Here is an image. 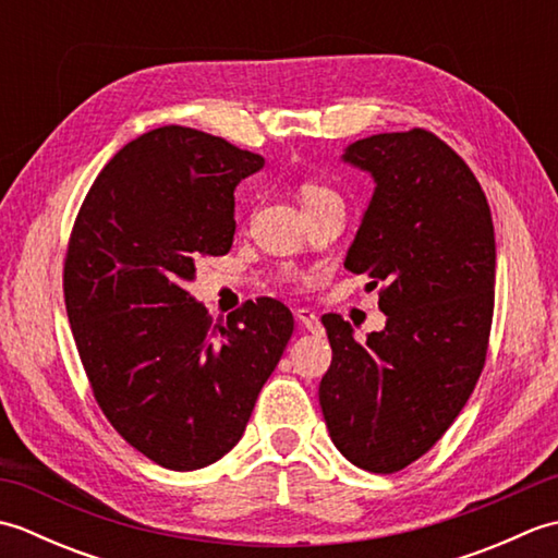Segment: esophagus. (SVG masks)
Wrapping results in <instances>:
<instances>
[{"label": "esophagus", "instance_id": "34e87169", "mask_svg": "<svg viewBox=\"0 0 558 558\" xmlns=\"http://www.w3.org/2000/svg\"><path fill=\"white\" fill-rule=\"evenodd\" d=\"M294 316H298V322L304 330H310V333H322L324 326H322V318H318L312 310H298L294 312Z\"/></svg>", "mask_w": 558, "mask_h": 558}]
</instances>
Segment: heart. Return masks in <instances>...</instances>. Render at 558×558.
Returning a JSON list of instances; mask_svg holds the SVG:
<instances>
[{"label": "heart", "instance_id": "1", "mask_svg": "<svg viewBox=\"0 0 558 558\" xmlns=\"http://www.w3.org/2000/svg\"><path fill=\"white\" fill-rule=\"evenodd\" d=\"M300 198H302L304 210H314L318 206L328 204V201H338L340 196L333 192V189L322 184V182L306 180V182L300 184Z\"/></svg>", "mask_w": 558, "mask_h": 558}]
</instances>
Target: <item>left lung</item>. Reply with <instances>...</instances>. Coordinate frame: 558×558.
<instances>
[{
	"label": "left lung",
	"mask_w": 558,
	"mask_h": 558,
	"mask_svg": "<svg viewBox=\"0 0 558 558\" xmlns=\"http://www.w3.org/2000/svg\"><path fill=\"white\" fill-rule=\"evenodd\" d=\"M342 160L374 177L345 268L378 292L386 328L357 342L338 314L318 386L328 434L352 465L390 475L422 458L465 408L487 360L496 242L477 177L424 129L354 141Z\"/></svg>",
	"instance_id": "left-lung-1"
}]
</instances>
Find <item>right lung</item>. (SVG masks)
<instances>
[{
  "label": "right lung",
  "mask_w": 558,
  "mask_h": 558,
  "mask_svg": "<svg viewBox=\"0 0 558 558\" xmlns=\"http://www.w3.org/2000/svg\"><path fill=\"white\" fill-rule=\"evenodd\" d=\"M264 158L160 126L105 165L76 216L64 302L100 410L138 453L198 470L240 441L292 336L278 300L213 322L186 292L201 256L230 252L234 186Z\"/></svg>",
  "instance_id": "right-lung-1"
}]
</instances>
